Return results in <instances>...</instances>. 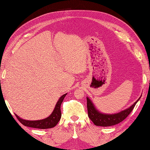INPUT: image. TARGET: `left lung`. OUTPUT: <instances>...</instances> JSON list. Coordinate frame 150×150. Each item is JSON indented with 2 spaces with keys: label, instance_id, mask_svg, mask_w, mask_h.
<instances>
[{
  "label": "left lung",
  "instance_id": "1",
  "mask_svg": "<svg viewBox=\"0 0 150 150\" xmlns=\"http://www.w3.org/2000/svg\"><path fill=\"white\" fill-rule=\"evenodd\" d=\"M140 98L130 106L128 109L120 111V113L115 114H104L101 113L98 110L95 109L93 104L91 100L87 97V108L88 117L94 123L95 125L99 126H111L115 125L122 122L128 117L132 111L133 110L137 103L139 101Z\"/></svg>",
  "mask_w": 150,
  "mask_h": 150
}]
</instances>
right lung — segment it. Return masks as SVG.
<instances>
[{"label": "right lung", "instance_id": "1", "mask_svg": "<svg viewBox=\"0 0 150 150\" xmlns=\"http://www.w3.org/2000/svg\"><path fill=\"white\" fill-rule=\"evenodd\" d=\"M67 94L63 95L60 97L58 102L55 105V109H54L52 113L50 115L47 117L46 119L39 120H26L21 119L18 115L15 114L16 117L17 119L20 121L21 123L23 125L31 127V128H39V129H47V128H52L55 127L57 123L59 122V120L61 118V110H60V105H61L64 98L66 97Z\"/></svg>", "mask_w": 150, "mask_h": 150}]
</instances>
